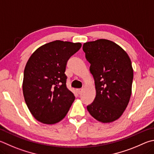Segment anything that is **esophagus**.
Masks as SVG:
<instances>
[{
  "instance_id": "1",
  "label": "esophagus",
  "mask_w": 154,
  "mask_h": 154,
  "mask_svg": "<svg viewBox=\"0 0 154 154\" xmlns=\"http://www.w3.org/2000/svg\"><path fill=\"white\" fill-rule=\"evenodd\" d=\"M77 91L78 94H81L82 93V91H83V89H77Z\"/></svg>"
}]
</instances>
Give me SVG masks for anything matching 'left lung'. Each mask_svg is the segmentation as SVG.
I'll return each mask as SVG.
<instances>
[{
	"label": "left lung",
	"instance_id": "left-lung-1",
	"mask_svg": "<svg viewBox=\"0 0 154 154\" xmlns=\"http://www.w3.org/2000/svg\"><path fill=\"white\" fill-rule=\"evenodd\" d=\"M90 63L96 97L87 106L89 114L103 123L116 121L123 114L132 92L133 69L129 57L114 42L100 39L83 44Z\"/></svg>",
	"mask_w": 154,
	"mask_h": 154
}]
</instances>
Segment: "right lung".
Wrapping results in <instances>:
<instances>
[{"label":"right lung","instance_id":"1","mask_svg":"<svg viewBox=\"0 0 154 154\" xmlns=\"http://www.w3.org/2000/svg\"><path fill=\"white\" fill-rule=\"evenodd\" d=\"M82 47L80 42L56 40L47 43L31 55L24 69L23 93L33 117L53 125L65 118L75 96L66 88L65 74L69 58Z\"/></svg>","mask_w":154,"mask_h":154}]
</instances>
